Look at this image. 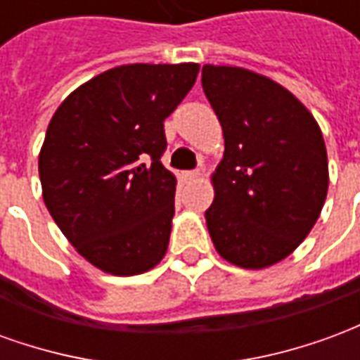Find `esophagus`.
<instances>
[{
  "label": "esophagus",
  "instance_id": "obj_1",
  "mask_svg": "<svg viewBox=\"0 0 360 360\" xmlns=\"http://www.w3.org/2000/svg\"><path fill=\"white\" fill-rule=\"evenodd\" d=\"M196 177H200V169H195V172H185V179H196Z\"/></svg>",
  "mask_w": 360,
  "mask_h": 360
}]
</instances>
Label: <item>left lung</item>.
Here are the masks:
<instances>
[{"label":"left lung","instance_id":"obj_1","mask_svg":"<svg viewBox=\"0 0 360 360\" xmlns=\"http://www.w3.org/2000/svg\"><path fill=\"white\" fill-rule=\"evenodd\" d=\"M202 89L224 131L206 226L219 257L260 270L310 233L328 195L316 119L281 84L249 69L202 67Z\"/></svg>","mask_w":360,"mask_h":360}]
</instances>
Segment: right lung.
Instances as JSON below:
<instances>
[{
    "instance_id": "add662e5",
    "label": "right lung",
    "mask_w": 360,
    "mask_h": 360,
    "mask_svg": "<svg viewBox=\"0 0 360 360\" xmlns=\"http://www.w3.org/2000/svg\"><path fill=\"white\" fill-rule=\"evenodd\" d=\"M196 63L110 69L67 96L38 172L51 218L77 252L113 276L164 258L177 179L162 164L164 121L193 89Z\"/></svg>"
}]
</instances>
